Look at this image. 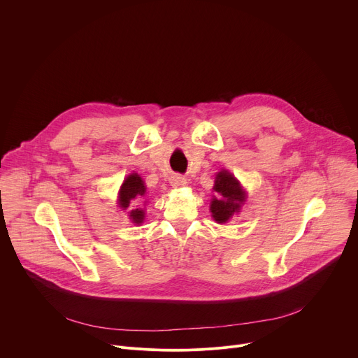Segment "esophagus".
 Masks as SVG:
<instances>
[{
	"label": "esophagus",
	"mask_w": 358,
	"mask_h": 358,
	"mask_svg": "<svg viewBox=\"0 0 358 358\" xmlns=\"http://www.w3.org/2000/svg\"><path fill=\"white\" fill-rule=\"evenodd\" d=\"M187 184V180L184 177H180V176H174L171 178V185L174 188H180V187H184Z\"/></svg>",
	"instance_id": "esophagus-1"
}]
</instances>
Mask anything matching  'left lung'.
<instances>
[{"label": "left lung", "instance_id": "1", "mask_svg": "<svg viewBox=\"0 0 358 358\" xmlns=\"http://www.w3.org/2000/svg\"><path fill=\"white\" fill-rule=\"evenodd\" d=\"M213 189L217 192L211 199L210 207L213 218L218 224H225L239 213L242 203L246 199V192L239 181L227 170L217 174Z\"/></svg>", "mask_w": 358, "mask_h": 358}]
</instances>
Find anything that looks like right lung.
I'll use <instances>...</instances> for the list:
<instances>
[{"instance_id":"1","label":"right lung","mask_w":358,"mask_h":358,"mask_svg":"<svg viewBox=\"0 0 358 358\" xmlns=\"http://www.w3.org/2000/svg\"><path fill=\"white\" fill-rule=\"evenodd\" d=\"M145 185L143 178L133 173L124 178L119 191V207L123 210L130 208L129 217L131 222L141 224L144 221V210H141V202L145 198Z\"/></svg>"}]
</instances>
